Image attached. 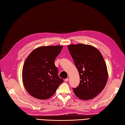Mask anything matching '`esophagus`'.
Returning <instances> with one entry per match:
<instances>
[{
    "label": "esophagus",
    "mask_w": 125,
    "mask_h": 125,
    "mask_svg": "<svg viewBox=\"0 0 125 125\" xmlns=\"http://www.w3.org/2000/svg\"><path fill=\"white\" fill-rule=\"evenodd\" d=\"M68 81H69V78H66V79H64L65 82H68Z\"/></svg>",
    "instance_id": "esophagus-1"
}]
</instances>
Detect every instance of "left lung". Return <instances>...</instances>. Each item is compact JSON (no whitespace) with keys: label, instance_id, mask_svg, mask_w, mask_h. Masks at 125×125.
I'll use <instances>...</instances> for the list:
<instances>
[{"label":"left lung","instance_id":"obj_1","mask_svg":"<svg viewBox=\"0 0 125 125\" xmlns=\"http://www.w3.org/2000/svg\"><path fill=\"white\" fill-rule=\"evenodd\" d=\"M68 48L79 72L80 83L73 88L79 99L89 100L103 91L107 83L108 72L103 56L91 45H69Z\"/></svg>","mask_w":125,"mask_h":125}]
</instances>
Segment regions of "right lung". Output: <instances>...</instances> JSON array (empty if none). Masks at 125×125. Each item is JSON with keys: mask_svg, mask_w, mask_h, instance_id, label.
I'll return each mask as SVG.
<instances>
[{"mask_svg": "<svg viewBox=\"0 0 125 125\" xmlns=\"http://www.w3.org/2000/svg\"><path fill=\"white\" fill-rule=\"evenodd\" d=\"M62 48V46L39 47L26 59L22 68V82L32 97L42 100L48 99L63 83L54 64Z\"/></svg>", "mask_w": 125, "mask_h": 125, "instance_id": "add662e5", "label": "right lung"}]
</instances>
